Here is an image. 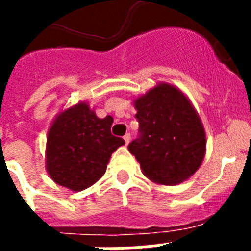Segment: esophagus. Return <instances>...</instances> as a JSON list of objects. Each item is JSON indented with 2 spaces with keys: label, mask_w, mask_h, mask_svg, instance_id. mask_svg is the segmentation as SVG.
<instances>
[{
  "label": "esophagus",
  "mask_w": 251,
  "mask_h": 251,
  "mask_svg": "<svg viewBox=\"0 0 251 251\" xmlns=\"http://www.w3.org/2000/svg\"><path fill=\"white\" fill-rule=\"evenodd\" d=\"M130 139H131V135H130L129 133H127V134H125V135H124V141H125V143H126V145H127V143H129V142H130Z\"/></svg>",
  "instance_id": "esophagus-1"
}]
</instances>
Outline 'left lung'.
<instances>
[{"label":"left lung","instance_id":"8db88e82","mask_svg":"<svg viewBox=\"0 0 251 251\" xmlns=\"http://www.w3.org/2000/svg\"><path fill=\"white\" fill-rule=\"evenodd\" d=\"M139 134L127 149L151 181L177 185L202 164L206 134L185 95L169 84H159L135 100Z\"/></svg>","mask_w":251,"mask_h":251}]
</instances>
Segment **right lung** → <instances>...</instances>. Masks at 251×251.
Listing matches in <instances>:
<instances>
[{
	"label": "right lung",
	"instance_id": "obj_1",
	"mask_svg": "<svg viewBox=\"0 0 251 251\" xmlns=\"http://www.w3.org/2000/svg\"><path fill=\"white\" fill-rule=\"evenodd\" d=\"M113 118H99L80 102L53 122L47 139V169L56 183L74 191L94 185L104 173L112 153L125 145L110 133Z\"/></svg>",
	"mask_w": 251,
	"mask_h": 251
}]
</instances>
